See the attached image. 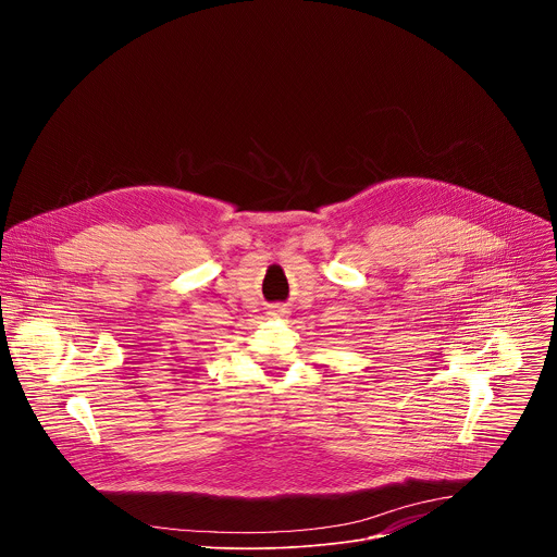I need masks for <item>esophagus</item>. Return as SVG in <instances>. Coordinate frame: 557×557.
<instances>
[{
  "label": "esophagus",
  "instance_id": "1",
  "mask_svg": "<svg viewBox=\"0 0 557 557\" xmlns=\"http://www.w3.org/2000/svg\"><path fill=\"white\" fill-rule=\"evenodd\" d=\"M284 312H286V310H284L282 306H275V308L271 310V314H273V317H284Z\"/></svg>",
  "mask_w": 557,
  "mask_h": 557
}]
</instances>
